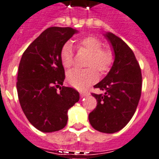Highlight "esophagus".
Instances as JSON below:
<instances>
[{
  "instance_id": "1",
  "label": "esophagus",
  "mask_w": 159,
  "mask_h": 159,
  "mask_svg": "<svg viewBox=\"0 0 159 159\" xmlns=\"http://www.w3.org/2000/svg\"><path fill=\"white\" fill-rule=\"evenodd\" d=\"M88 94H89V93H88L87 91H81V92H80V95L82 97L88 96Z\"/></svg>"
}]
</instances>
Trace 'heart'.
Returning <instances> with one entry per match:
<instances>
[{
	"mask_svg": "<svg viewBox=\"0 0 159 159\" xmlns=\"http://www.w3.org/2000/svg\"><path fill=\"white\" fill-rule=\"evenodd\" d=\"M102 41L95 36H87L77 42L79 50L89 53L85 61L88 69H73L68 72L67 80L70 84L77 89H84L98 80V73H107L114 61V53L110 47H102ZM60 59L65 69H70L75 63L74 53L69 44L64 45L60 52Z\"/></svg>",
	"mask_w": 159,
	"mask_h": 159,
	"instance_id": "obj_1",
	"label": "heart"
}]
</instances>
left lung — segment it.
I'll list each match as a JSON object with an SVG mask.
<instances>
[{
    "instance_id": "left-lung-1",
    "label": "left lung",
    "mask_w": 159,
    "mask_h": 159,
    "mask_svg": "<svg viewBox=\"0 0 159 159\" xmlns=\"http://www.w3.org/2000/svg\"><path fill=\"white\" fill-rule=\"evenodd\" d=\"M106 37L115 60L107 76L94 86L106 92L91 93L97 107L90 112L89 120L98 131L112 134L123 129L134 115L141 98L142 72L133 51L120 38L110 32Z\"/></svg>"
}]
</instances>
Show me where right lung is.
I'll use <instances>...</instances> for the list:
<instances>
[{
    "mask_svg": "<svg viewBox=\"0 0 159 159\" xmlns=\"http://www.w3.org/2000/svg\"><path fill=\"white\" fill-rule=\"evenodd\" d=\"M75 31L70 27L47 28L20 61L16 82L20 106L30 123L45 133L65 128L68 110L80 98L74 88L62 86L65 70L60 59L61 48Z\"/></svg>",
    "mask_w": 159,
    "mask_h": 159,
    "instance_id": "add662e5",
    "label": "right lung"
}]
</instances>
